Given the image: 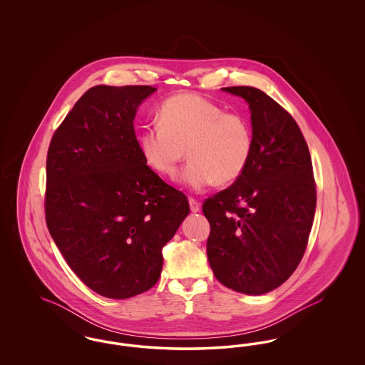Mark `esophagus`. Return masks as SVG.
<instances>
[{"label":"esophagus","instance_id":"34e87169","mask_svg":"<svg viewBox=\"0 0 365 365\" xmlns=\"http://www.w3.org/2000/svg\"><path fill=\"white\" fill-rule=\"evenodd\" d=\"M189 204H190L191 212H200V209H201V204L197 201V200H194V198H189Z\"/></svg>","mask_w":365,"mask_h":365}]
</instances>
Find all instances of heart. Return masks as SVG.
Wrapping results in <instances>:
<instances>
[{
  "label": "heart",
  "mask_w": 365,
  "mask_h": 365,
  "mask_svg": "<svg viewBox=\"0 0 365 365\" xmlns=\"http://www.w3.org/2000/svg\"><path fill=\"white\" fill-rule=\"evenodd\" d=\"M139 148L148 165L164 176H174L186 157L191 161L182 182L195 191L216 180L226 185L238 179L253 153L250 123L238 112L198 94H176L158 110V123L146 125Z\"/></svg>",
  "instance_id": "1"
}]
</instances>
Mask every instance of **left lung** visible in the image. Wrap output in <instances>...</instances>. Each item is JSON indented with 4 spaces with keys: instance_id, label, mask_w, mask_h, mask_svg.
I'll list each match as a JSON object with an SVG mask.
<instances>
[{
    "instance_id": "8db88e82",
    "label": "left lung",
    "mask_w": 365,
    "mask_h": 365,
    "mask_svg": "<svg viewBox=\"0 0 365 365\" xmlns=\"http://www.w3.org/2000/svg\"><path fill=\"white\" fill-rule=\"evenodd\" d=\"M249 103L253 153L243 174L209 197L207 255L216 279L243 294H265L292 277L305 253L316 209L312 160L293 116L264 91L223 87Z\"/></svg>"
}]
</instances>
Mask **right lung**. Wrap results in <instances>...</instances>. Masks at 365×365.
Instances as JSON below:
<instances>
[{
	"mask_svg": "<svg viewBox=\"0 0 365 365\" xmlns=\"http://www.w3.org/2000/svg\"><path fill=\"white\" fill-rule=\"evenodd\" d=\"M155 90L88 88L48 150V230L76 277L108 298L156 284L163 247L190 210L187 197L146 164L139 148L133 122Z\"/></svg>",
	"mask_w": 365,
	"mask_h": 365,
	"instance_id": "add662e5",
	"label": "right lung"
}]
</instances>
